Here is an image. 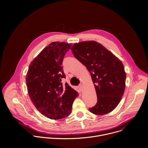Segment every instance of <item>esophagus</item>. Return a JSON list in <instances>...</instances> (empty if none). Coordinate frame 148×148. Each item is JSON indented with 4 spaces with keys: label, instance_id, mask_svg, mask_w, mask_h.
<instances>
[{
    "label": "esophagus",
    "instance_id": "esophagus-1",
    "mask_svg": "<svg viewBox=\"0 0 148 148\" xmlns=\"http://www.w3.org/2000/svg\"><path fill=\"white\" fill-rule=\"evenodd\" d=\"M78 88L79 89V90H80V91H82V90H83V86H82V85H79V86H78Z\"/></svg>",
    "mask_w": 148,
    "mask_h": 148
}]
</instances>
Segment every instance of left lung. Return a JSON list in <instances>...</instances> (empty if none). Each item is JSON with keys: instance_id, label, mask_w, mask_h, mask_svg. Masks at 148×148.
Wrapping results in <instances>:
<instances>
[{"instance_id": "obj_1", "label": "left lung", "mask_w": 148, "mask_h": 148, "mask_svg": "<svg viewBox=\"0 0 148 148\" xmlns=\"http://www.w3.org/2000/svg\"><path fill=\"white\" fill-rule=\"evenodd\" d=\"M71 50L90 72L95 85L97 102L89 111L97 115L112 112L120 102L125 88L126 73L122 62L95 41L75 43Z\"/></svg>"}]
</instances>
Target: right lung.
Wrapping results in <instances>:
<instances>
[{
    "label": "right lung",
    "instance_id": "add662e5",
    "mask_svg": "<svg viewBox=\"0 0 148 148\" xmlns=\"http://www.w3.org/2000/svg\"><path fill=\"white\" fill-rule=\"evenodd\" d=\"M71 44L52 42L44 48L29 65L25 77L28 93L36 108L51 119L59 120L71 113L78 92L68 83L62 64Z\"/></svg>",
    "mask_w": 148,
    "mask_h": 148
}]
</instances>
